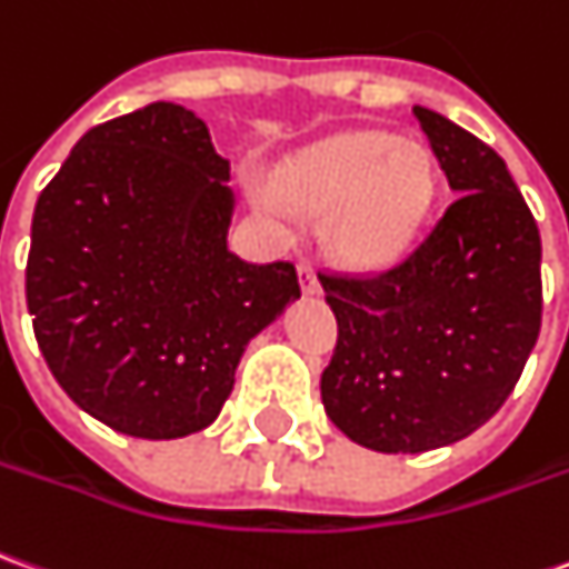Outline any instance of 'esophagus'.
I'll list each match as a JSON object with an SVG mask.
<instances>
[{"instance_id": "34e87169", "label": "esophagus", "mask_w": 569, "mask_h": 569, "mask_svg": "<svg viewBox=\"0 0 569 569\" xmlns=\"http://www.w3.org/2000/svg\"><path fill=\"white\" fill-rule=\"evenodd\" d=\"M298 280H301V292L305 296H320V280L313 271L311 261H298Z\"/></svg>"}]
</instances>
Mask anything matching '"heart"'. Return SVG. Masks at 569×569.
I'll list each match as a JSON object with an SVG mask.
<instances>
[{
    "label": "heart",
    "instance_id": "obj_1",
    "mask_svg": "<svg viewBox=\"0 0 569 569\" xmlns=\"http://www.w3.org/2000/svg\"><path fill=\"white\" fill-rule=\"evenodd\" d=\"M437 178L422 144L345 132L301 150L273 174V197L323 218L329 256L353 271L391 268L419 240Z\"/></svg>",
    "mask_w": 569,
    "mask_h": 569
}]
</instances>
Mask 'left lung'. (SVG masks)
<instances>
[{
    "label": "left lung",
    "mask_w": 569,
    "mask_h": 569,
    "mask_svg": "<svg viewBox=\"0 0 569 569\" xmlns=\"http://www.w3.org/2000/svg\"><path fill=\"white\" fill-rule=\"evenodd\" d=\"M450 188L431 233L381 273H320L339 341L326 416L376 452L462 440L515 391L542 323V243L506 160L412 107Z\"/></svg>",
    "instance_id": "left-lung-1"
}]
</instances>
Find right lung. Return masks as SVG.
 <instances>
[{
  "label": "right lung",
  "instance_id": "right-lung-1",
  "mask_svg": "<svg viewBox=\"0 0 569 569\" xmlns=\"http://www.w3.org/2000/svg\"><path fill=\"white\" fill-rule=\"evenodd\" d=\"M228 172L206 122L157 101L89 129L36 200L39 351L113 431L172 440L216 422L249 339L301 296L296 264L228 249Z\"/></svg>",
  "mask_w": 569,
  "mask_h": 569
}]
</instances>
